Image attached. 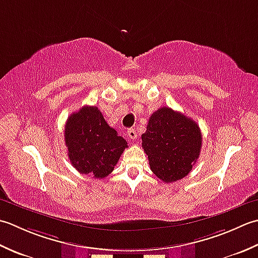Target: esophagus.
<instances>
[{
  "instance_id": "obj_1",
  "label": "esophagus",
  "mask_w": 258,
  "mask_h": 258,
  "mask_svg": "<svg viewBox=\"0 0 258 258\" xmlns=\"http://www.w3.org/2000/svg\"><path fill=\"white\" fill-rule=\"evenodd\" d=\"M127 135L129 137V139H133L134 140V139L137 138V133H136L135 129H128Z\"/></svg>"
}]
</instances>
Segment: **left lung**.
I'll return each instance as SVG.
<instances>
[{"label": "left lung", "mask_w": 258, "mask_h": 258, "mask_svg": "<svg viewBox=\"0 0 258 258\" xmlns=\"http://www.w3.org/2000/svg\"><path fill=\"white\" fill-rule=\"evenodd\" d=\"M141 139L151 171L168 183L182 179L191 171L203 138L192 119L162 107L151 114Z\"/></svg>", "instance_id": "obj_1"}]
</instances>
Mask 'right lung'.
Here are the masks:
<instances>
[{"label":"right lung","mask_w":258,"mask_h":258,"mask_svg":"<svg viewBox=\"0 0 258 258\" xmlns=\"http://www.w3.org/2000/svg\"><path fill=\"white\" fill-rule=\"evenodd\" d=\"M64 140L68 156L76 169L94 178L107 177L123 150L127 141L104 120L97 107H82L67 120Z\"/></svg>","instance_id":"obj_1"}]
</instances>
